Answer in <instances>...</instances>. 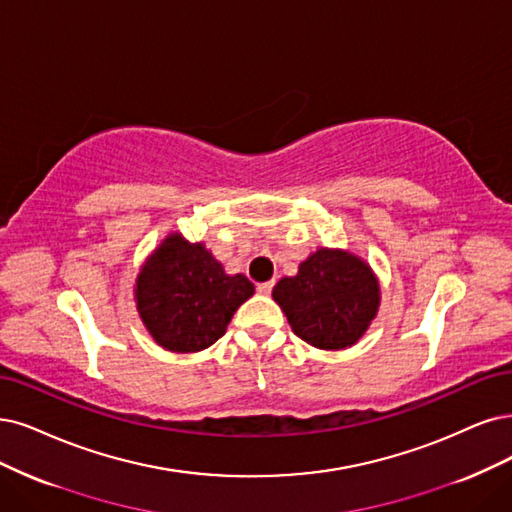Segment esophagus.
Returning <instances> with one entry per match:
<instances>
[{"mask_svg": "<svg viewBox=\"0 0 512 512\" xmlns=\"http://www.w3.org/2000/svg\"><path fill=\"white\" fill-rule=\"evenodd\" d=\"M272 289H274V282H259V285H257V291L261 295H270Z\"/></svg>", "mask_w": 512, "mask_h": 512, "instance_id": "obj_1", "label": "esophagus"}]
</instances>
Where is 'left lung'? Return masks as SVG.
<instances>
[{"label": "left lung", "mask_w": 512, "mask_h": 512, "mask_svg": "<svg viewBox=\"0 0 512 512\" xmlns=\"http://www.w3.org/2000/svg\"><path fill=\"white\" fill-rule=\"evenodd\" d=\"M297 337L320 350H344L365 335L380 308V282L367 263L342 249H318L297 276L272 291Z\"/></svg>", "instance_id": "obj_1"}]
</instances>
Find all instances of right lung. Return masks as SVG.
I'll return each instance as SVG.
<instances>
[{
	"label": "right lung",
	"instance_id": "right-lung-1",
	"mask_svg": "<svg viewBox=\"0 0 512 512\" xmlns=\"http://www.w3.org/2000/svg\"><path fill=\"white\" fill-rule=\"evenodd\" d=\"M255 293L242 274H225L202 242L170 234L137 276V310L156 344L170 352H200L225 333L234 312Z\"/></svg>",
	"mask_w": 512,
	"mask_h": 512
}]
</instances>
